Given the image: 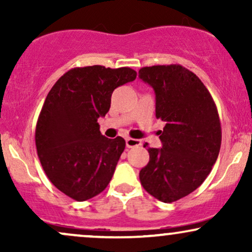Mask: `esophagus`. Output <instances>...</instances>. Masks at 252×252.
Listing matches in <instances>:
<instances>
[{
  "label": "esophagus",
  "instance_id": "esophagus-1",
  "mask_svg": "<svg viewBox=\"0 0 252 252\" xmlns=\"http://www.w3.org/2000/svg\"><path fill=\"white\" fill-rule=\"evenodd\" d=\"M126 143L128 148H134V147L141 146V144H142V142H141L140 140H136V138H130V137L126 138Z\"/></svg>",
  "mask_w": 252,
  "mask_h": 252
}]
</instances>
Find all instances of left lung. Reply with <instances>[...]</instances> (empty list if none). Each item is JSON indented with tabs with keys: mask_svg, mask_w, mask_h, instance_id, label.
I'll return each instance as SVG.
<instances>
[{
	"mask_svg": "<svg viewBox=\"0 0 252 252\" xmlns=\"http://www.w3.org/2000/svg\"><path fill=\"white\" fill-rule=\"evenodd\" d=\"M138 77L154 89L156 118L164 122L162 148H148L141 185L160 201H176L198 189L216 163L221 144L218 110L206 86L184 66L142 67Z\"/></svg>",
	"mask_w": 252,
	"mask_h": 252,
	"instance_id": "obj_1",
	"label": "left lung"
}]
</instances>
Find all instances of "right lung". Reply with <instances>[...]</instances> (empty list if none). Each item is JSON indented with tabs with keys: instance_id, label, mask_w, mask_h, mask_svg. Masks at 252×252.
Returning a JSON list of instances; mask_svg holds the SVG:
<instances>
[{
	"instance_id": "right-lung-1",
	"label": "right lung",
	"mask_w": 252,
	"mask_h": 252,
	"mask_svg": "<svg viewBox=\"0 0 252 252\" xmlns=\"http://www.w3.org/2000/svg\"><path fill=\"white\" fill-rule=\"evenodd\" d=\"M136 76L130 67H74L48 92L35 144L46 175L63 194L85 201L109 185L126 141L103 136L97 121L109 111L114 90Z\"/></svg>"
}]
</instances>
